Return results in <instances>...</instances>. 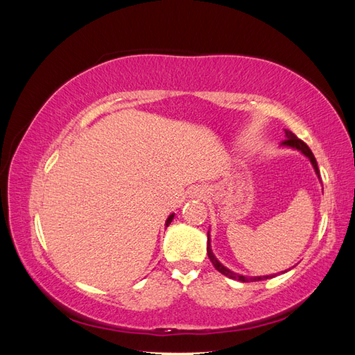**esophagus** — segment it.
<instances>
[{"label": "esophagus", "mask_w": 355, "mask_h": 355, "mask_svg": "<svg viewBox=\"0 0 355 355\" xmlns=\"http://www.w3.org/2000/svg\"><path fill=\"white\" fill-rule=\"evenodd\" d=\"M196 194H197L198 197H201V196H202V191H201V189H197V191H196Z\"/></svg>", "instance_id": "obj_1"}]
</instances>
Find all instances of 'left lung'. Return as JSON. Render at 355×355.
Returning a JSON list of instances; mask_svg holds the SVG:
<instances>
[{"label":"left lung","mask_w":355,"mask_h":355,"mask_svg":"<svg viewBox=\"0 0 355 355\" xmlns=\"http://www.w3.org/2000/svg\"><path fill=\"white\" fill-rule=\"evenodd\" d=\"M284 141L282 142V145L280 146H283V148H290V149H295V151H299L300 154L302 155H305L309 161H311V164H313V167H314V171H315V175L318 176V179H320V170H318V166H317V161H315V157H314V154L311 153V149L308 148V145L305 144V142H302L300 141V139H297L292 132L290 130H286L284 128ZM207 254H209V259L211 261V263H213V266L216 268V270L220 272V274H223L225 277H228V278H231V280H237V282H241V283H250V282H262V280H268V278H274L277 274H271V275H259V277H247V275H243V274H239V272H234V271H231V270H228L227 266H223L219 261H218V257L213 254V252H211V244H210V231L207 232ZM288 271V270H287ZM287 271H282V274L283 272H287Z\"/></svg>","instance_id":"8db88e82"}]
</instances>
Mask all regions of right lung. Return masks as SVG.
I'll return each instance as SVG.
<instances>
[{
  "label": "right lung",
  "mask_w": 355,
  "mask_h": 355,
  "mask_svg": "<svg viewBox=\"0 0 355 355\" xmlns=\"http://www.w3.org/2000/svg\"><path fill=\"white\" fill-rule=\"evenodd\" d=\"M173 218H175V213H171L170 216L167 218V220H166V227H168V225L171 223V220H173Z\"/></svg>",
  "instance_id": "add662e5"
}]
</instances>
